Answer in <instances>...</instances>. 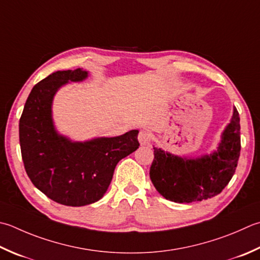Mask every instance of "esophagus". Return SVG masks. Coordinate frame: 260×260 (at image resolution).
Returning a JSON list of instances; mask_svg holds the SVG:
<instances>
[{
	"instance_id": "34e87169",
	"label": "esophagus",
	"mask_w": 260,
	"mask_h": 260,
	"mask_svg": "<svg viewBox=\"0 0 260 260\" xmlns=\"http://www.w3.org/2000/svg\"><path fill=\"white\" fill-rule=\"evenodd\" d=\"M152 140V135L149 131L143 129L139 133V142L141 143V145H146L149 144Z\"/></svg>"
}]
</instances>
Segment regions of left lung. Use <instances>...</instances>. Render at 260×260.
<instances>
[{"mask_svg":"<svg viewBox=\"0 0 260 260\" xmlns=\"http://www.w3.org/2000/svg\"><path fill=\"white\" fill-rule=\"evenodd\" d=\"M154 150L150 178L155 189L166 200L191 203L212 198L224 189L236 172L240 156V118L233 110L231 123L222 134L216 152L201 159H182Z\"/></svg>","mask_w":260,"mask_h":260,"instance_id":"8db88e82","label":"left lung"}]
</instances>
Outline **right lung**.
<instances>
[{"instance_id":"1","label":"right lung","mask_w":260,"mask_h":260,"mask_svg":"<svg viewBox=\"0 0 260 260\" xmlns=\"http://www.w3.org/2000/svg\"><path fill=\"white\" fill-rule=\"evenodd\" d=\"M86 71H57L36 84L25 101L19 123V140L25 172L50 200L66 206L99 201L108 189L117 164L140 146L139 131L117 137L71 142L55 131L54 94L69 81L78 82Z\"/></svg>"}]
</instances>
